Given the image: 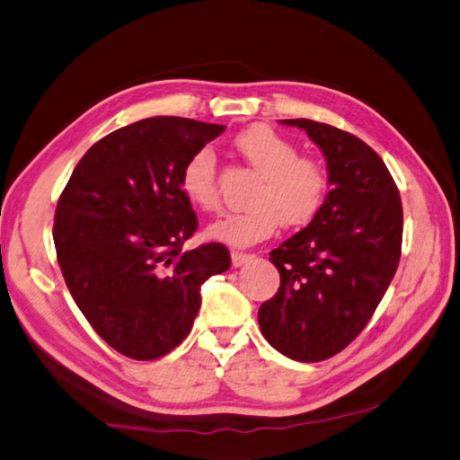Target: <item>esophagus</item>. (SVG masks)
<instances>
[{
    "label": "esophagus",
    "mask_w": 460,
    "mask_h": 460,
    "mask_svg": "<svg viewBox=\"0 0 460 460\" xmlns=\"http://www.w3.org/2000/svg\"><path fill=\"white\" fill-rule=\"evenodd\" d=\"M251 259H253V255H249V253H239V251H233V253H231V263H233V267L245 265L247 261H251Z\"/></svg>",
    "instance_id": "esophagus-1"
}]
</instances>
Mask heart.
Instances as JSON below:
<instances>
[{
  "label": "heart",
  "mask_w": 460,
  "mask_h": 460,
  "mask_svg": "<svg viewBox=\"0 0 460 460\" xmlns=\"http://www.w3.org/2000/svg\"><path fill=\"white\" fill-rule=\"evenodd\" d=\"M235 147L255 169L259 181L245 211L223 213L207 227V237L231 247H249L271 237L279 223L303 227L317 217L329 195V173L317 159L301 157L291 141L257 125L235 137ZM181 191L193 205L211 211L219 205L217 159L201 147L181 171Z\"/></svg>",
  "instance_id": "b5f03b06"
}]
</instances>
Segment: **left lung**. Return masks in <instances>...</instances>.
<instances>
[{
    "mask_svg": "<svg viewBox=\"0 0 460 460\" xmlns=\"http://www.w3.org/2000/svg\"><path fill=\"white\" fill-rule=\"evenodd\" d=\"M307 131L327 161L331 191L317 217L281 243V275L259 309L269 345L301 363L343 350L373 317L401 259L402 205L383 159L355 135L311 119H283Z\"/></svg>",
    "mask_w": 460,
    "mask_h": 460,
    "instance_id": "1",
    "label": "left lung"
}]
</instances>
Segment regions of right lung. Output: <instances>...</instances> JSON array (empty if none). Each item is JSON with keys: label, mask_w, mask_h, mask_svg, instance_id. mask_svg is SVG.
I'll return each instance as SVG.
<instances>
[{"label": "right lung", "mask_w": 460, "mask_h": 460, "mask_svg": "<svg viewBox=\"0 0 460 460\" xmlns=\"http://www.w3.org/2000/svg\"><path fill=\"white\" fill-rule=\"evenodd\" d=\"M225 125L149 117L89 147L63 189L53 223L67 289L107 345L137 361L189 335L201 285L231 267L221 243L183 251L197 215L181 171Z\"/></svg>", "instance_id": "obj_1"}]
</instances>
